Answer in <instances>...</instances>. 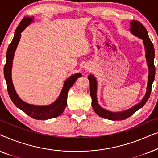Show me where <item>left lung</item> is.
I'll use <instances>...</instances> for the list:
<instances>
[{"label":"left lung","instance_id":"left-lung-1","mask_svg":"<svg viewBox=\"0 0 158 158\" xmlns=\"http://www.w3.org/2000/svg\"><path fill=\"white\" fill-rule=\"evenodd\" d=\"M130 31L135 36L141 38L143 40V42L144 44V48H145V54H146V60L147 63H148L149 68V75H148V87H147V92L145 96L142 98V100L135 105L131 109H129L127 111H121V112H111L101 108L98 105V101H97L96 97V90H97V83L96 80L94 75H90L88 76V80L90 81V96L92 98V106L94 108L95 112L101 117L107 118L109 120H124L129 118L132 114L135 113L137 110L142 108L145 104L147 101L150 98L151 90H152V85L155 79V67L154 64V58H155V49L153 47L152 42H151L150 38H149L148 33L147 29L139 21H133L131 22V28Z\"/></svg>","mask_w":158,"mask_h":158}]
</instances>
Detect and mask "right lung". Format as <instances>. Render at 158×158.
I'll use <instances>...</instances> for the list:
<instances>
[{
	"label": "right lung",
	"instance_id": "add662e5",
	"mask_svg": "<svg viewBox=\"0 0 158 158\" xmlns=\"http://www.w3.org/2000/svg\"><path fill=\"white\" fill-rule=\"evenodd\" d=\"M33 17L26 18L24 17L19 23L18 27L16 29L15 34L12 42H10L6 52V62L4 66V77H5L6 84H7V90L8 95L10 99L16 107L22 110L27 115L31 116L34 119L46 120L49 118H55L60 116L64 111L67 106V99H68V93L70 88L73 85L75 82L78 77H81V73L73 75L65 81L63 88L60 94V96L55 102L49 106H40L31 105L24 102L18 96L15 91L13 85L11 80V67L13 63V59L15 50L18 45L21 37V33L23 30L31 22Z\"/></svg>",
	"mask_w": 158,
	"mask_h": 158
}]
</instances>
